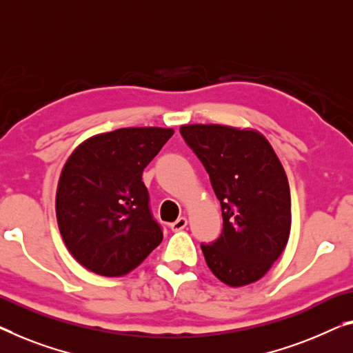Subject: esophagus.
<instances>
[{
	"mask_svg": "<svg viewBox=\"0 0 353 353\" xmlns=\"http://www.w3.org/2000/svg\"><path fill=\"white\" fill-rule=\"evenodd\" d=\"M185 227H187V219L185 217H179L176 222L171 223L172 231H182Z\"/></svg>",
	"mask_w": 353,
	"mask_h": 353,
	"instance_id": "esophagus-1",
	"label": "esophagus"
}]
</instances>
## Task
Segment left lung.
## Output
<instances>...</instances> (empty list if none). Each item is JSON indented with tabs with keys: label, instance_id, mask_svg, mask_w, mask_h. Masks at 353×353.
Returning <instances> with one entry per match:
<instances>
[{
	"label": "left lung",
	"instance_id": "obj_1",
	"mask_svg": "<svg viewBox=\"0 0 353 353\" xmlns=\"http://www.w3.org/2000/svg\"><path fill=\"white\" fill-rule=\"evenodd\" d=\"M181 134L206 168L222 206V234L201 244L209 270L230 287L256 282L290 236V187L282 163L255 130L196 123L181 126Z\"/></svg>",
	"mask_w": 353,
	"mask_h": 353
}]
</instances>
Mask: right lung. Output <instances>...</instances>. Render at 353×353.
Wrapping results in <instances>:
<instances>
[{
	"label": "right lung",
	"mask_w": 353,
	"mask_h": 353,
	"mask_svg": "<svg viewBox=\"0 0 353 353\" xmlns=\"http://www.w3.org/2000/svg\"><path fill=\"white\" fill-rule=\"evenodd\" d=\"M171 128H120L76 147L57 188V222L71 255L99 276L120 277L161 243L143 171Z\"/></svg>",
	"instance_id": "right-lung-1"
}]
</instances>
